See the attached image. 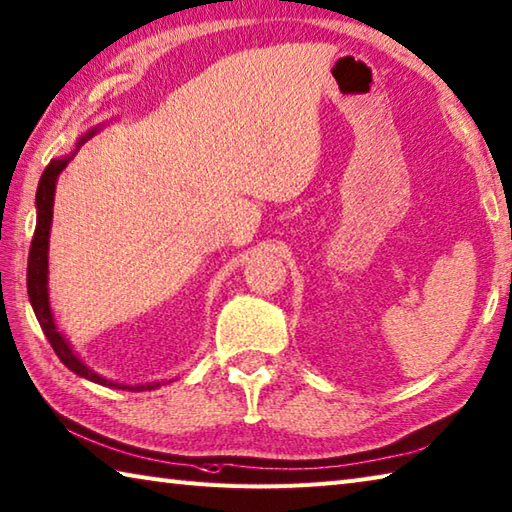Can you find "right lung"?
<instances>
[{"mask_svg": "<svg viewBox=\"0 0 512 512\" xmlns=\"http://www.w3.org/2000/svg\"><path fill=\"white\" fill-rule=\"evenodd\" d=\"M93 135H95V130H90L86 137L79 139V146H84L86 139ZM68 159L70 157L53 159V162L46 166V170L42 173V179H39V186H37V199H35L37 202V226H35L33 242H30V250H28V273H26L30 304H33L37 322H39V326H42L50 346H53L57 357L62 359V364L73 370V373H77L79 377H86L95 384H104V386H113V388L153 390L162 384L157 382V384H146V386H124V384H115V382H108V379H104V377H99L88 366L79 362L77 355L70 350L66 339L59 335V330L55 328V319H53V313H50V306H48V288H46V282H48V235H50V224H53L55 182H57L59 173L66 168Z\"/></svg>", "mask_w": 512, "mask_h": 512, "instance_id": "add662e5", "label": "right lung"}]
</instances>
